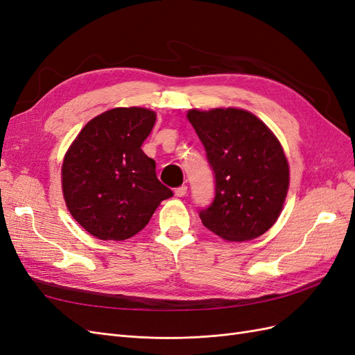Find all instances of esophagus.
<instances>
[{"label":"esophagus","mask_w":355,"mask_h":355,"mask_svg":"<svg viewBox=\"0 0 355 355\" xmlns=\"http://www.w3.org/2000/svg\"><path fill=\"white\" fill-rule=\"evenodd\" d=\"M187 191H188V187L187 185H182V187L175 189V196L176 197H185L187 196Z\"/></svg>","instance_id":"obj_1"}]
</instances>
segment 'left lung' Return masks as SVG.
<instances>
[{"instance_id":"1","label":"left lung","mask_w":355,"mask_h":355,"mask_svg":"<svg viewBox=\"0 0 355 355\" xmlns=\"http://www.w3.org/2000/svg\"><path fill=\"white\" fill-rule=\"evenodd\" d=\"M214 173V198L200 210L204 227L227 241L257 239L278 219L288 189V164L274 133L237 108L191 110Z\"/></svg>"}]
</instances>
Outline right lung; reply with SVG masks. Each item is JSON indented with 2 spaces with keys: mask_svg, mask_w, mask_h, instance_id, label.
<instances>
[{
  "mask_svg": "<svg viewBox=\"0 0 355 355\" xmlns=\"http://www.w3.org/2000/svg\"><path fill=\"white\" fill-rule=\"evenodd\" d=\"M145 108H114L94 116L69 146L62 189L72 218L99 240L123 241L142 231L173 196L157 178L142 144L155 124Z\"/></svg>",
  "mask_w": 355,
  "mask_h": 355,
  "instance_id": "1",
  "label": "right lung"
}]
</instances>
